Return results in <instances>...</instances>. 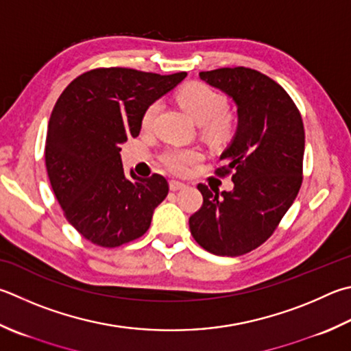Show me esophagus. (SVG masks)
Masks as SVG:
<instances>
[{
	"instance_id": "esophagus-1",
	"label": "esophagus",
	"mask_w": 351,
	"mask_h": 351,
	"mask_svg": "<svg viewBox=\"0 0 351 351\" xmlns=\"http://www.w3.org/2000/svg\"><path fill=\"white\" fill-rule=\"evenodd\" d=\"M186 187V184L180 182V181H170V190L171 192H176V190H181Z\"/></svg>"
}]
</instances>
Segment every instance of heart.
Listing matches in <instances>:
<instances>
[{"instance_id": "b5f03b06", "label": "heart", "mask_w": 351, "mask_h": 351, "mask_svg": "<svg viewBox=\"0 0 351 351\" xmlns=\"http://www.w3.org/2000/svg\"><path fill=\"white\" fill-rule=\"evenodd\" d=\"M178 103L192 117L197 124L202 125V130L210 139L215 141H224L233 132V118L227 110V99L222 93L216 92L215 88L208 87L204 82H192L187 84L178 93ZM159 110V104L154 103L147 107L144 117L143 125L150 127L156 113ZM162 164L173 173L182 175L189 171L202 159V154L196 149H169L161 156Z\"/></svg>"}]
</instances>
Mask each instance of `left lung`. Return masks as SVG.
<instances>
[{
  "label": "left lung",
  "mask_w": 351,
  "mask_h": 351,
  "mask_svg": "<svg viewBox=\"0 0 351 351\" xmlns=\"http://www.w3.org/2000/svg\"><path fill=\"white\" fill-rule=\"evenodd\" d=\"M201 80L238 107L237 133L216 169L232 173L233 190L197 184L202 206L190 216L195 241L218 256H241L276 230L302 184L305 133L301 113L284 88L247 67L201 72Z\"/></svg>",
  "instance_id": "obj_1"
}]
</instances>
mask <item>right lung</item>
<instances>
[{"instance_id":"right-lung-1","label":"right lung","mask_w":351,"mask_h":351,"mask_svg":"<svg viewBox=\"0 0 351 351\" xmlns=\"http://www.w3.org/2000/svg\"><path fill=\"white\" fill-rule=\"evenodd\" d=\"M135 69H93L64 88L50 114L46 167L66 219L99 247H119L149 230L169 193L164 176H125L121 144L138 136L147 107L186 78Z\"/></svg>"}]
</instances>
